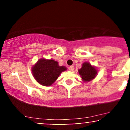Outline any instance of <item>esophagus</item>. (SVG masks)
Segmentation results:
<instances>
[{
	"mask_svg": "<svg viewBox=\"0 0 130 130\" xmlns=\"http://www.w3.org/2000/svg\"><path fill=\"white\" fill-rule=\"evenodd\" d=\"M68 70H69L70 71H73L74 67L73 66H70L69 67H68Z\"/></svg>",
	"mask_w": 130,
	"mask_h": 130,
	"instance_id": "obj_1",
	"label": "esophagus"
}]
</instances>
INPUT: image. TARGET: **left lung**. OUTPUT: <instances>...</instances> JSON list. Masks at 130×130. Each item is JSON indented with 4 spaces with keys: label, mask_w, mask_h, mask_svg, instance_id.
Segmentation results:
<instances>
[{
    "label": "left lung",
    "mask_w": 130,
    "mask_h": 130,
    "mask_svg": "<svg viewBox=\"0 0 130 130\" xmlns=\"http://www.w3.org/2000/svg\"><path fill=\"white\" fill-rule=\"evenodd\" d=\"M79 75L84 82H89L97 75V70L89 62H84L80 69L78 70Z\"/></svg>",
    "instance_id": "left-lung-1"
}]
</instances>
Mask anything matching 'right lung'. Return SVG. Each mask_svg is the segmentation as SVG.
Instances as JSON below:
<instances>
[{"label": "right lung", "instance_id": "right-lung-1", "mask_svg": "<svg viewBox=\"0 0 130 130\" xmlns=\"http://www.w3.org/2000/svg\"><path fill=\"white\" fill-rule=\"evenodd\" d=\"M66 70V67L59 66V63L53 59H40L32 67V72L39 84L50 86L56 81L61 73Z\"/></svg>", "mask_w": 130, "mask_h": 130}]
</instances>
